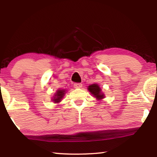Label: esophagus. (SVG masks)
<instances>
[{
    "label": "esophagus",
    "mask_w": 157,
    "mask_h": 157,
    "mask_svg": "<svg viewBox=\"0 0 157 157\" xmlns=\"http://www.w3.org/2000/svg\"><path fill=\"white\" fill-rule=\"evenodd\" d=\"M82 84L81 83H75L74 84V87L76 89H79V88H82Z\"/></svg>",
    "instance_id": "esophagus-1"
}]
</instances>
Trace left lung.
I'll return each instance as SVG.
<instances>
[{"label":"left lung","mask_w":157,"mask_h":157,"mask_svg":"<svg viewBox=\"0 0 157 157\" xmlns=\"http://www.w3.org/2000/svg\"><path fill=\"white\" fill-rule=\"evenodd\" d=\"M88 90L91 92V94L94 95V97L96 98L98 100L102 99L104 98V94H102L100 86L96 84L90 85L88 87Z\"/></svg>","instance_id":"8db88e82"}]
</instances>
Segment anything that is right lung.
I'll return each instance as SVG.
<instances>
[{"instance_id": "obj_1", "label": "right lung", "mask_w": 157, "mask_h": 157, "mask_svg": "<svg viewBox=\"0 0 157 157\" xmlns=\"http://www.w3.org/2000/svg\"><path fill=\"white\" fill-rule=\"evenodd\" d=\"M64 93H65L64 90H58L56 94H55L53 101H54L55 103L60 102L61 99H62V98L63 97V95H64V94H65Z\"/></svg>"}]
</instances>
